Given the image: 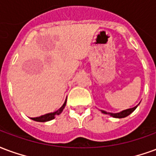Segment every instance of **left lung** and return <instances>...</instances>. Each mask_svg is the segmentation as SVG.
<instances>
[{"label": "left lung", "mask_w": 156, "mask_h": 156, "mask_svg": "<svg viewBox=\"0 0 156 156\" xmlns=\"http://www.w3.org/2000/svg\"><path fill=\"white\" fill-rule=\"evenodd\" d=\"M137 107V105L135 106V107L130 108V109H127V110H125V111H121L120 113H115V114H113V113H107L106 111H101L102 113H104V114H109L111 116L115 117V118H124V117L128 116L129 115H130L132 113L133 111H135Z\"/></svg>", "instance_id": "obj_1"}]
</instances>
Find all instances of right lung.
Wrapping results in <instances>:
<instances>
[{
	"mask_svg": "<svg viewBox=\"0 0 156 156\" xmlns=\"http://www.w3.org/2000/svg\"><path fill=\"white\" fill-rule=\"evenodd\" d=\"M66 101H65L64 105L61 106L57 111H55V112H53V113H49V114H45L44 115H41V116L39 117H36V118H31L33 120H36V121H39V122H45V121H49V120H53L55 118V115H57L61 114V111H63V109L66 106Z\"/></svg>",
	"mask_w": 156,
	"mask_h": 156,
	"instance_id": "right-lung-1",
	"label": "right lung"
}]
</instances>
